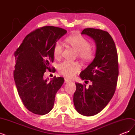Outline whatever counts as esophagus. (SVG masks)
<instances>
[{
  "mask_svg": "<svg viewBox=\"0 0 135 135\" xmlns=\"http://www.w3.org/2000/svg\"><path fill=\"white\" fill-rule=\"evenodd\" d=\"M70 81H71V80L69 79L68 78H65V83H69V82H70Z\"/></svg>",
  "mask_w": 135,
  "mask_h": 135,
  "instance_id": "esophagus-1",
  "label": "esophagus"
}]
</instances>
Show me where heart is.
Here are the masks:
<instances>
[{
	"label": "heart",
	"mask_w": 135,
	"mask_h": 135,
	"mask_svg": "<svg viewBox=\"0 0 135 135\" xmlns=\"http://www.w3.org/2000/svg\"><path fill=\"white\" fill-rule=\"evenodd\" d=\"M66 42L77 51V55L85 62H90L95 57V52L90 47V43L87 39L80 35H73L65 39ZM63 47L59 42L55 43L53 50L54 57L59 59L62 55ZM81 69L80 64L76 61H64L59 65V70L61 74L68 77H74Z\"/></svg>",
	"instance_id": "1"
}]
</instances>
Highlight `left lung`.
Listing matches in <instances>:
<instances>
[{
  "label": "left lung",
  "mask_w": 135,
  "mask_h": 135,
  "mask_svg": "<svg viewBox=\"0 0 135 135\" xmlns=\"http://www.w3.org/2000/svg\"><path fill=\"white\" fill-rule=\"evenodd\" d=\"M81 34L95 40L96 51L92 62L80 74L81 79L89 80L92 84L87 87L85 84L76 83L73 101L79 114L93 116L105 108L115 93L119 74L118 54L115 43L108 32L87 28Z\"/></svg>",
  "instance_id": "left-lung-1"
}]
</instances>
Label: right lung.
Listing matches in <instances>:
<instances>
[{
    "mask_svg": "<svg viewBox=\"0 0 135 135\" xmlns=\"http://www.w3.org/2000/svg\"><path fill=\"white\" fill-rule=\"evenodd\" d=\"M66 32L57 27H40L26 35L15 52L16 85L24 106L32 113L44 115L50 112L64 82L62 77L55 76L48 81L43 75L47 70L55 71L51 66L54 45Z\"/></svg>",
    "mask_w": 135,
    "mask_h": 135,
    "instance_id": "obj_1",
    "label": "right lung"
}]
</instances>
